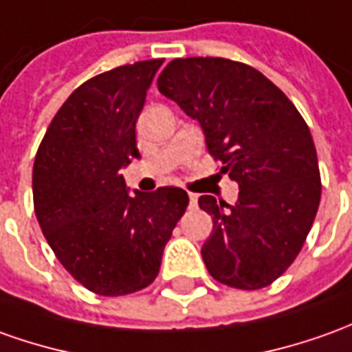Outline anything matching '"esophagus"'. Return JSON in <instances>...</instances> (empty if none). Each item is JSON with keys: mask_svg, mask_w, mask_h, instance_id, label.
Segmentation results:
<instances>
[{"mask_svg": "<svg viewBox=\"0 0 352 352\" xmlns=\"http://www.w3.org/2000/svg\"><path fill=\"white\" fill-rule=\"evenodd\" d=\"M190 207L191 208L197 207V195H195V193H190Z\"/></svg>", "mask_w": 352, "mask_h": 352, "instance_id": "1", "label": "esophagus"}]
</instances>
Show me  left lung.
Masks as SVG:
<instances>
[{
	"instance_id": "8db88e82",
	"label": "left lung",
	"mask_w": 352,
	"mask_h": 352,
	"mask_svg": "<svg viewBox=\"0 0 352 352\" xmlns=\"http://www.w3.org/2000/svg\"><path fill=\"white\" fill-rule=\"evenodd\" d=\"M157 86L199 120L210 157L239 184L236 205L199 197L212 217L201 249L208 274L236 289L270 285L305 245L322 195L305 118L263 72L232 59H174Z\"/></svg>"
}]
</instances>
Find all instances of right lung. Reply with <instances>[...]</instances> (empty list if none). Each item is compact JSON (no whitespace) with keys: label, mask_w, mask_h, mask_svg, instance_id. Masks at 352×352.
<instances>
[{"label":"right lung","mask_w":352,"mask_h":352,"mask_svg":"<svg viewBox=\"0 0 352 352\" xmlns=\"http://www.w3.org/2000/svg\"><path fill=\"white\" fill-rule=\"evenodd\" d=\"M162 59L138 60L74 89L53 116L32 168L34 210L65 270L89 292L147 287L190 203L164 186L128 195L120 168L140 157L135 122Z\"/></svg>","instance_id":"right-lung-1"}]
</instances>
